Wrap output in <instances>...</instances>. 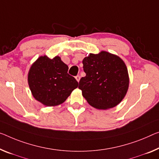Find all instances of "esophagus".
Masks as SVG:
<instances>
[{
    "mask_svg": "<svg viewBox=\"0 0 159 159\" xmlns=\"http://www.w3.org/2000/svg\"><path fill=\"white\" fill-rule=\"evenodd\" d=\"M75 79H76L77 81L79 82H80V75H77V76L75 77Z\"/></svg>",
    "mask_w": 159,
    "mask_h": 159,
    "instance_id": "obj_1",
    "label": "esophagus"
}]
</instances>
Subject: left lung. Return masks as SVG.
<instances>
[{"instance_id": "8db88e82", "label": "left lung", "mask_w": 159, "mask_h": 159, "mask_svg": "<svg viewBox=\"0 0 159 159\" xmlns=\"http://www.w3.org/2000/svg\"><path fill=\"white\" fill-rule=\"evenodd\" d=\"M86 76L79 82V89L88 103L98 109L113 108L127 92L129 78L124 61L106 51L90 53L82 61Z\"/></svg>"}]
</instances>
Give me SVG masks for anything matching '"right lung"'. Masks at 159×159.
<instances>
[{"label": "right lung", "instance_id": "obj_1", "mask_svg": "<svg viewBox=\"0 0 159 159\" xmlns=\"http://www.w3.org/2000/svg\"><path fill=\"white\" fill-rule=\"evenodd\" d=\"M68 66L56 56L50 59L41 56L32 65L28 81L36 100L47 107H54L64 102L78 82L67 73Z\"/></svg>", "mask_w": 159, "mask_h": 159}]
</instances>
